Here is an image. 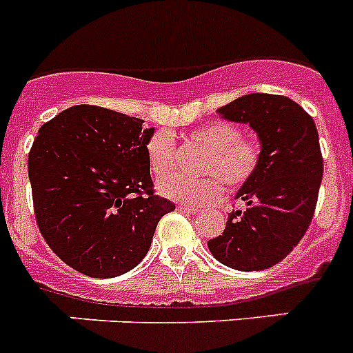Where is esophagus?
I'll use <instances>...</instances> for the list:
<instances>
[{"label": "esophagus", "mask_w": 353, "mask_h": 353, "mask_svg": "<svg viewBox=\"0 0 353 353\" xmlns=\"http://www.w3.org/2000/svg\"><path fill=\"white\" fill-rule=\"evenodd\" d=\"M176 210L183 212V214H198L199 208L189 207V205H176Z\"/></svg>", "instance_id": "34e87169"}]
</instances>
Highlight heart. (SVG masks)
I'll use <instances>...</instances> for the list:
<instances>
[{
    "instance_id": "1",
    "label": "heart",
    "mask_w": 353,
    "mask_h": 353,
    "mask_svg": "<svg viewBox=\"0 0 353 353\" xmlns=\"http://www.w3.org/2000/svg\"><path fill=\"white\" fill-rule=\"evenodd\" d=\"M189 139L205 148L203 159L199 164L201 179H183L179 174H166L173 170L174 145L168 130L155 132L146 143V157L150 171L164 180L159 182V192L164 198L191 205L207 207L223 198V183L228 187L244 185L252 179L260 164L261 148L254 139H242L240 129L228 121H212L191 130Z\"/></svg>"
}]
</instances>
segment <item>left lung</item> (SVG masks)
I'll use <instances>...</instances> for the list:
<instances>
[{
    "label": "left lung",
    "mask_w": 353,
    "mask_h": 353,
    "mask_svg": "<svg viewBox=\"0 0 353 353\" xmlns=\"http://www.w3.org/2000/svg\"><path fill=\"white\" fill-rule=\"evenodd\" d=\"M217 113L251 127L261 157L235 194L245 210L228 215L223 235L208 240V249L230 269H269L290 254L313 219L323 174L316 125L297 102L272 93L242 95Z\"/></svg>",
    "instance_id": "obj_1"
}]
</instances>
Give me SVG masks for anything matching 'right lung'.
<instances>
[{
    "label": "right lung",
    "instance_id": "1",
    "mask_svg": "<svg viewBox=\"0 0 353 353\" xmlns=\"http://www.w3.org/2000/svg\"><path fill=\"white\" fill-rule=\"evenodd\" d=\"M154 127L99 105H72L39 129L28 157L40 233L68 267L108 279L146 256L174 205L154 194Z\"/></svg>",
    "mask_w": 353,
    "mask_h": 353
}]
</instances>
